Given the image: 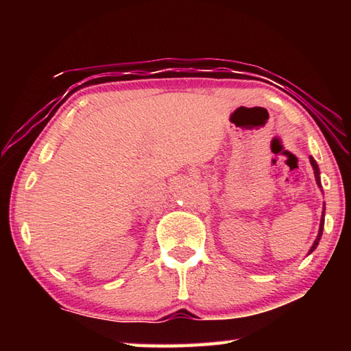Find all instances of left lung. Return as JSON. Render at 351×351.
Returning <instances> with one entry per match:
<instances>
[{"label":"left lung","instance_id":"obj_1","mask_svg":"<svg viewBox=\"0 0 351 351\" xmlns=\"http://www.w3.org/2000/svg\"><path fill=\"white\" fill-rule=\"evenodd\" d=\"M310 162H311V165H313V170H314V176H316V182H317V186L319 187H322L320 186V176H319V165H317V162L314 161L313 158H310ZM324 221H325V204H324V213H322V218H320V228H319V234H317V239H316V241L313 243V246H311V249H310V252H313L314 249L317 247V245H319V240H320V237H322V232H324Z\"/></svg>","mask_w":351,"mask_h":351}]
</instances>
